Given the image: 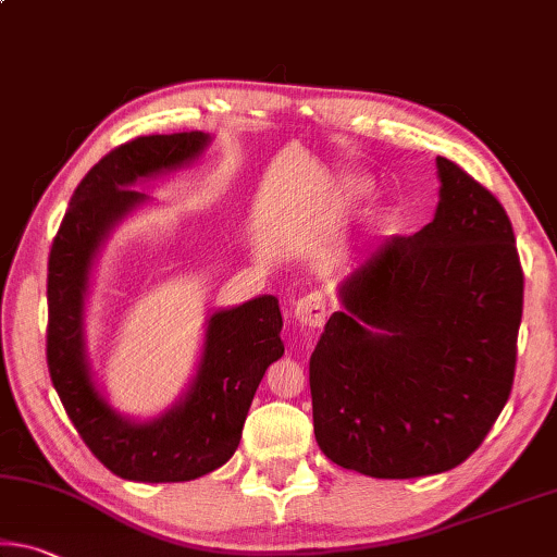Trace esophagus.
Wrapping results in <instances>:
<instances>
[{
    "mask_svg": "<svg viewBox=\"0 0 557 557\" xmlns=\"http://www.w3.org/2000/svg\"><path fill=\"white\" fill-rule=\"evenodd\" d=\"M326 312H330V305L322 293H310L295 302V320L307 330H320L326 322Z\"/></svg>",
    "mask_w": 557,
    "mask_h": 557,
    "instance_id": "34e87169",
    "label": "esophagus"
}]
</instances>
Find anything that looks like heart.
<instances>
[{
	"mask_svg": "<svg viewBox=\"0 0 557 557\" xmlns=\"http://www.w3.org/2000/svg\"><path fill=\"white\" fill-rule=\"evenodd\" d=\"M367 190V185L361 183V181H344L337 190H334V200L339 202V206H344V202H349V200H355V198H359L361 193Z\"/></svg>",
	"mask_w": 557,
	"mask_h": 557,
	"instance_id": "obj_1",
	"label": "heart"
}]
</instances>
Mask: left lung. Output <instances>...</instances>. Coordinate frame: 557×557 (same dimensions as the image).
Segmentation results:
<instances>
[{"label": "left lung", "instance_id": "left-lung-1", "mask_svg": "<svg viewBox=\"0 0 557 557\" xmlns=\"http://www.w3.org/2000/svg\"><path fill=\"white\" fill-rule=\"evenodd\" d=\"M429 225L342 282L310 359L314 436L342 469L419 479L463 463L506 406L523 317L513 225L488 188L436 158Z\"/></svg>", "mask_w": 557, "mask_h": 557}]
</instances>
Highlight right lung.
I'll return each mask as SVG.
<instances>
[{"label": "right lung", "instance_id": "obj_1", "mask_svg": "<svg viewBox=\"0 0 557 557\" xmlns=\"http://www.w3.org/2000/svg\"><path fill=\"white\" fill-rule=\"evenodd\" d=\"M202 131L138 136L106 153L84 175L51 243L47 364L69 419L111 473L140 483L200 479L235 454L243 423L272 361L285 355L277 297L262 295L208 320L198 374L183 399L153 421H131L94 384L84 344V299L101 243L146 202L138 181L196 161Z\"/></svg>", "mask_w": 557, "mask_h": 557}]
</instances>
